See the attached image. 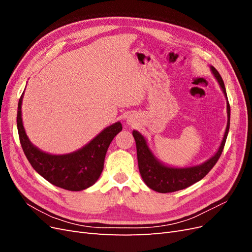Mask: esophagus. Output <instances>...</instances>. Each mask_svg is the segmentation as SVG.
<instances>
[{"label": "esophagus", "mask_w": 252, "mask_h": 252, "mask_svg": "<svg viewBox=\"0 0 252 252\" xmlns=\"http://www.w3.org/2000/svg\"><path fill=\"white\" fill-rule=\"evenodd\" d=\"M127 123H128L129 125H132V124L134 123V120H133L132 118H127Z\"/></svg>", "instance_id": "34e87169"}]
</instances>
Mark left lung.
I'll return each instance as SVG.
<instances>
[{"label":"left lung","instance_id":"left-lung-1","mask_svg":"<svg viewBox=\"0 0 252 252\" xmlns=\"http://www.w3.org/2000/svg\"><path fill=\"white\" fill-rule=\"evenodd\" d=\"M210 69L212 73L215 74L216 79L218 80L220 86L222 88L223 93L227 98L226 89L222 77H220L219 71L213 66H210ZM227 117L228 120L225 134L217 154L212 158H210L208 161L204 162L201 165L185 167V168H174V167L166 166L159 162L149 149L147 142L145 140L144 136L139 131L133 130L132 135L136 144V155H138L139 170L145 184L157 192L167 193L185 189L194 184V183L202 180L205 175L212 169V167L217 164L218 159L220 158V155H222L225 146L230 126V105L228 103V98Z\"/></svg>","mask_w":252,"mask_h":252}]
</instances>
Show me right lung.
<instances>
[{
    "label": "right lung",
    "instance_id": "add662e5",
    "mask_svg": "<svg viewBox=\"0 0 252 252\" xmlns=\"http://www.w3.org/2000/svg\"><path fill=\"white\" fill-rule=\"evenodd\" d=\"M22 94L18 104L17 125L23 151L33 169L52 185L70 191H81L93 186L104 168L105 156L111 141L121 130L117 122L105 128L83 148L68 155H50L33 146L22 122Z\"/></svg>",
    "mask_w": 252,
    "mask_h": 252
}]
</instances>
